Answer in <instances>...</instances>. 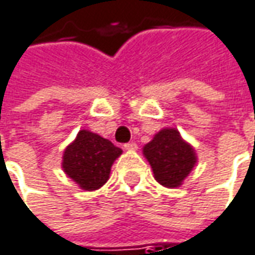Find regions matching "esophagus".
Instances as JSON below:
<instances>
[{
  "label": "esophagus",
  "mask_w": 255,
  "mask_h": 255,
  "mask_svg": "<svg viewBox=\"0 0 255 255\" xmlns=\"http://www.w3.org/2000/svg\"><path fill=\"white\" fill-rule=\"evenodd\" d=\"M136 148H138V146H136L135 142H128V143L124 145V149L126 150H136Z\"/></svg>",
  "instance_id": "1"
}]
</instances>
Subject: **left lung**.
I'll return each mask as SVG.
<instances>
[{
    "instance_id": "obj_1",
    "label": "left lung",
    "mask_w": 255,
    "mask_h": 255,
    "mask_svg": "<svg viewBox=\"0 0 255 255\" xmlns=\"http://www.w3.org/2000/svg\"><path fill=\"white\" fill-rule=\"evenodd\" d=\"M142 153L149 162L155 180L167 188L181 186L198 162L193 145L176 128H162L142 148Z\"/></svg>"
}]
</instances>
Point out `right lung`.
<instances>
[{
	"instance_id": "right-lung-1",
	"label": "right lung",
	"mask_w": 255,
	"mask_h": 255,
	"mask_svg": "<svg viewBox=\"0 0 255 255\" xmlns=\"http://www.w3.org/2000/svg\"><path fill=\"white\" fill-rule=\"evenodd\" d=\"M121 153L123 150L112 141L89 129H81L64 149L61 167L79 188L95 191L107 183L114 160Z\"/></svg>"
}]
</instances>
